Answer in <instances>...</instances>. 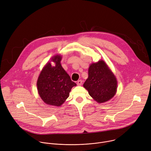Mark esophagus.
<instances>
[{
    "instance_id": "1",
    "label": "esophagus",
    "mask_w": 151,
    "mask_h": 151,
    "mask_svg": "<svg viewBox=\"0 0 151 151\" xmlns=\"http://www.w3.org/2000/svg\"><path fill=\"white\" fill-rule=\"evenodd\" d=\"M83 84V81L82 80H79L77 81V85L78 86H81Z\"/></svg>"
}]
</instances>
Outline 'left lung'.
<instances>
[{
    "instance_id": "8db88e82",
    "label": "left lung",
    "mask_w": 151,
    "mask_h": 151,
    "mask_svg": "<svg viewBox=\"0 0 151 151\" xmlns=\"http://www.w3.org/2000/svg\"><path fill=\"white\" fill-rule=\"evenodd\" d=\"M91 97L98 103L110 100L116 93L117 82L106 64L100 60L88 68V77L83 85Z\"/></svg>"
}]
</instances>
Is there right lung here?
I'll list each match as a JSON object with an SVG mask.
<instances>
[{"instance_id": "add662e5", "label": "right lung", "mask_w": 151, "mask_h": 151, "mask_svg": "<svg viewBox=\"0 0 151 151\" xmlns=\"http://www.w3.org/2000/svg\"><path fill=\"white\" fill-rule=\"evenodd\" d=\"M61 56L55 55L51 61L55 63L52 66L47 63L41 72L37 83L38 94L47 105L61 106L69 96L73 87L76 86L70 76L61 65Z\"/></svg>"}]
</instances>
